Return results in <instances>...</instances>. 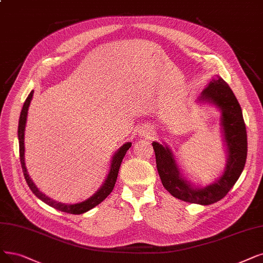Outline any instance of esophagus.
<instances>
[{
  "label": "esophagus",
  "mask_w": 263,
  "mask_h": 263,
  "mask_svg": "<svg viewBox=\"0 0 263 263\" xmlns=\"http://www.w3.org/2000/svg\"><path fill=\"white\" fill-rule=\"evenodd\" d=\"M143 134H145V135H146V134H150V132H149L148 129H144V130H143Z\"/></svg>",
  "instance_id": "obj_1"
}]
</instances>
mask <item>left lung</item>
Listing matches in <instances>:
<instances>
[{"label": "left lung", "mask_w": 263, "mask_h": 263, "mask_svg": "<svg viewBox=\"0 0 263 263\" xmlns=\"http://www.w3.org/2000/svg\"><path fill=\"white\" fill-rule=\"evenodd\" d=\"M215 106L220 112L221 134L227 149L222 175L213 183L198 186L182 175L176 156L165 142L153 141L156 167L162 183L174 197L187 203L211 205L223 198L243 173L247 157V134L239 103L223 79L216 76L196 100Z\"/></svg>", "instance_id": "left-lung-1"}]
</instances>
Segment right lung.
<instances>
[{"instance_id":"add662e5","label":"right lung","mask_w":263,"mask_h":263,"mask_svg":"<svg viewBox=\"0 0 263 263\" xmlns=\"http://www.w3.org/2000/svg\"><path fill=\"white\" fill-rule=\"evenodd\" d=\"M33 92H34V90H31V92L29 93V96L27 97V99L24 103L22 113H20L19 124H18L19 155H20V163H22L25 179H26L29 187L31 189V191L34 193V195H36L41 199V201H43L47 205L58 209V211L68 213V214H73V215H80V214L86 213V212L90 211L91 208L100 204L103 199H106V197L112 192L114 184H115V182H117V179H118V174L120 171L121 163L124 159L126 152H127V150L132 146V142L124 143L121 148L113 154L111 164H110V170L107 175L106 180H104V182L102 183L100 189H98L95 194L91 195L89 198L85 199V201L77 203V204H65V203L55 201V199L46 196L44 193H42L39 190L37 186L34 184L32 179L30 178L28 171H27V167H26V163H25V130H26L28 110H29L30 102H31V100H32V97H33Z\"/></svg>"}]
</instances>
